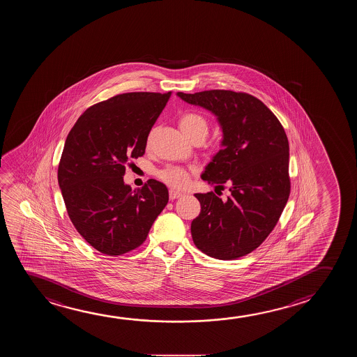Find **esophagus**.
I'll return each instance as SVG.
<instances>
[{
  "label": "esophagus",
  "mask_w": 357,
  "mask_h": 357,
  "mask_svg": "<svg viewBox=\"0 0 357 357\" xmlns=\"http://www.w3.org/2000/svg\"><path fill=\"white\" fill-rule=\"evenodd\" d=\"M181 197H183V194H181V192H176L174 189H171V190H169V199H171V200H176V199Z\"/></svg>",
  "instance_id": "esophagus-1"
}]
</instances>
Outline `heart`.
<instances>
[{"label": "heart", "mask_w": 357, "mask_h": 357, "mask_svg": "<svg viewBox=\"0 0 357 357\" xmlns=\"http://www.w3.org/2000/svg\"><path fill=\"white\" fill-rule=\"evenodd\" d=\"M179 126L186 137H189L192 141L197 139L204 141L208 132L206 119L202 116V114L194 113V112L183 114L179 119ZM158 176L160 181H165V184L173 188H181L185 185L189 179L188 172L178 167H165V169L158 172Z\"/></svg>", "instance_id": "heart-1"}]
</instances>
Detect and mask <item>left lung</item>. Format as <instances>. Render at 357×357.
<instances>
[{
    "label": "left lung",
    "mask_w": 357,
    "mask_h": 357,
    "mask_svg": "<svg viewBox=\"0 0 357 357\" xmlns=\"http://www.w3.org/2000/svg\"><path fill=\"white\" fill-rule=\"evenodd\" d=\"M218 116L222 149L202 174L212 185L229 184L227 202L195 194L200 215L194 243L212 258L232 260L253 252L274 229L289 200V139L274 113L253 96L225 89L176 93Z\"/></svg>",
    "instance_id": "1"
}]
</instances>
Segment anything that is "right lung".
I'll return each mask as SVG.
<instances>
[{"label": "right lung", "instance_id": "1", "mask_svg": "<svg viewBox=\"0 0 357 357\" xmlns=\"http://www.w3.org/2000/svg\"><path fill=\"white\" fill-rule=\"evenodd\" d=\"M171 94H118L89 107L68 132L57 181L71 222L100 253L139 247L168 202L163 183L150 179L132 192L123 176L128 160L145 153Z\"/></svg>", "mask_w": 357, "mask_h": 357}]
</instances>
